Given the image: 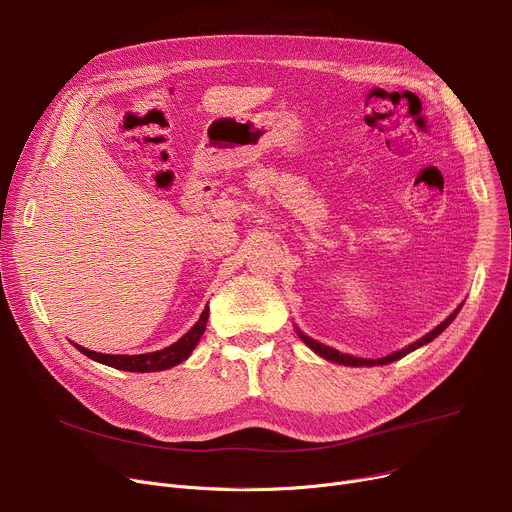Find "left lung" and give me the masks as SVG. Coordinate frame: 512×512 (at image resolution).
Returning a JSON list of instances; mask_svg holds the SVG:
<instances>
[{"mask_svg": "<svg viewBox=\"0 0 512 512\" xmlns=\"http://www.w3.org/2000/svg\"><path fill=\"white\" fill-rule=\"evenodd\" d=\"M458 311H460V307L453 311L441 325H437L433 331H429L425 337H421L419 342H415V344H411L409 348H405V350H399V352H394V354H390V356H386V358H380V360H364V358H354V356H348V354H342V352H337V350H333V348H329V346H323V344H319V342H315V339H311V337H307L305 333H301L299 331V337L303 339V342L313 350V352H317L321 358H325V360H331V362H337V364H344V366H376V364H388V362H394V360H401V358H405L407 354H411L413 350H417V348H421V346H425V344H429L431 339H435L451 321H453V317L458 315Z\"/></svg>", "mask_w": 512, "mask_h": 512, "instance_id": "left-lung-1", "label": "left lung"}]
</instances>
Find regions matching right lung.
<instances>
[{
	"label": "right lung",
	"mask_w": 512,
	"mask_h": 512,
	"mask_svg": "<svg viewBox=\"0 0 512 512\" xmlns=\"http://www.w3.org/2000/svg\"><path fill=\"white\" fill-rule=\"evenodd\" d=\"M207 317H209V309L205 307V311L201 313L199 321L179 339L173 346H168L164 350L158 352H150V354H136V356H116V354H99V352H91L85 350L77 344H73L81 354H85L87 358L101 362L105 366L118 368V370H126V372H156V370H168L177 364H181L183 360L189 358V354L193 352V348L197 346V342L201 339L205 325H207Z\"/></svg>",
	"instance_id": "1"
}]
</instances>
